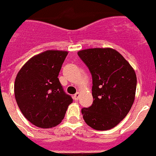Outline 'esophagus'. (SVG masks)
<instances>
[{"instance_id": "34e87169", "label": "esophagus", "mask_w": 156, "mask_h": 156, "mask_svg": "<svg viewBox=\"0 0 156 156\" xmlns=\"http://www.w3.org/2000/svg\"><path fill=\"white\" fill-rule=\"evenodd\" d=\"M79 96H80V94H79V93H75L74 95H73V99H74L75 101H78V98H79Z\"/></svg>"}]
</instances>
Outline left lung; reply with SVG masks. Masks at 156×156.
Wrapping results in <instances>:
<instances>
[{
    "instance_id": "1",
    "label": "left lung",
    "mask_w": 156,
    "mask_h": 156,
    "mask_svg": "<svg viewBox=\"0 0 156 156\" xmlns=\"http://www.w3.org/2000/svg\"><path fill=\"white\" fill-rule=\"evenodd\" d=\"M93 78L92 106L82 109L84 121L98 131L115 127L131 110L136 95V75L124 57L111 48L78 53Z\"/></svg>"
}]
</instances>
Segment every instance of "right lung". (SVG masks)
<instances>
[{
    "mask_svg": "<svg viewBox=\"0 0 156 156\" xmlns=\"http://www.w3.org/2000/svg\"><path fill=\"white\" fill-rule=\"evenodd\" d=\"M68 52L47 50L31 58L17 73L15 97L29 122L40 128L58 125L73 102L63 89L58 73Z\"/></svg>",
    "mask_w": 156,
    "mask_h": 156,
    "instance_id": "right-lung-1",
    "label": "right lung"
}]
</instances>
